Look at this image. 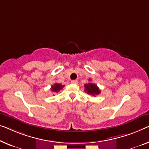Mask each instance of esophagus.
I'll use <instances>...</instances> for the list:
<instances>
[{"label": "esophagus", "mask_w": 149, "mask_h": 149, "mask_svg": "<svg viewBox=\"0 0 149 149\" xmlns=\"http://www.w3.org/2000/svg\"><path fill=\"white\" fill-rule=\"evenodd\" d=\"M72 83L74 84H77V83H78V81L76 80V79H75V80H72Z\"/></svg>", "instance_id": "1"}]
</instances>
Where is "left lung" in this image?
Instances as JSON below:
<instances>
[{"label":"left lung","mask_w":149,"mask_h":149,"mask_svg":"<svg viewBox=\"0 0 149 149\" xmlns=\"http://www.w3.org/2000/svg\"><path fill=\"white\" fill-rule=\"evenodd\" d=\"M90 80V79H89ZM84 88H85V92L87 93L88 94L91 95V96H95L96 95H98L100 94V90L97 87L96 84H92V83H88L84 85Z\"/></svg>","instance_id":"1"}]
</instances>
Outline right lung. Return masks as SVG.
<instances>
[{"mask_svg":"<svg viewBox=\"0 0 149 149\" xmlns=\"http://www.w3.org/2000/svg\"><path fill=\"white\" fill-rule=\"evenodd\" d=\"M64 87V86L62 85L61 84H57L55 83L54 85H52V87H51V90H52V92H58L62 90V88Z\"/></svg>","mask_w":149,"mask_h":149,"instance_id":"right-lung-1","label":"right lung"}]
</instances>
